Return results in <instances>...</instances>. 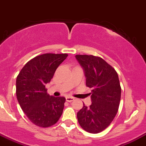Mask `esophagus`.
<instances>
[{
	"label": "esophagus",
	"mask_w": 146,
	"mask_h": 146,
	"mask_svg": "<svg viewBox=\"0 0 146 146\" xmlns=\"http://www.w3.org/2000/svg\"><path fill=\"white\" fill-rule=\"evenodd\" d=\"M74 100V98L71 97V96H67V97H66V100H67V102H72Z\"/></svg>",
	"instance_id": "obj_1"
}]
</instances>
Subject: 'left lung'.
<instances>
[{
    "label": "left lung",
    "instance_id": "obj_1",
    "mask_svg": "<svg viewBox=\"0 0 146 146\" xmlns=\"http://www.w3.org/2000/svg\"><path fill=\"white\" fill-rule=\"evenodd\" d=\"M84 70L87 87L91 88L92 103L77 112L79 124L86 131L98 133L106 129L116 116L121 88L115 69L103 58L92 55H76Z\"/></svg>",
    "mask_w": 146,
    "mask_h": 146
}]
</instances>
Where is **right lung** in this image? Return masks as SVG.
<instances>
[{
  "instance_id": "right-lung-1",
  "label": "right lung",
  "mask_w": 146,
  "mask_h": 146,
  "mask_svg": "<svg viewBox=\"0 0 146 146\" xmlns=\"http://www.w3.org/2000/svg\"><path fill=\"white\" fill-rule=\"evenodd\" d=\"M67 56V53L38 55L27 62L17 75L18 103L29 119L38 127H51L62 115L65 98L48 94L45 85Z\"/></svg>"
}]
</instances>
